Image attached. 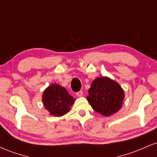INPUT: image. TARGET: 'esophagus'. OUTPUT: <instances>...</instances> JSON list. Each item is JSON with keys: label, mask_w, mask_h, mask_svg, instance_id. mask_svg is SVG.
<instances>
[{"label": "esophagus", "mask_w": 157, "mask_h": 157, "mask_svg": "<svg viewBox=\"0 0 157 157\" xmlns=\"http://www.w3.org/2000/svg\"><path fill=\"white\" fill-rule=\"evenodd\" d=\"M76 95L77 97H82V91H78V92L76 93Z\"/></svg>", "instance_id": "obj_1"}]
</instances>
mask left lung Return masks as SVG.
Here are the masks:
<instances>
[{
	"label": "left lung",
	"mask_w": 157,
	"mask_h": 157,
	"mask_svg": "<svg viewBox=\"0 0 157 157\" xmlns=\"http://www.w3.org/2000/svg\"><path fill=\"white\" fill-rule=\"evenodd\" d=\"M88 92L86 99L92 109L105 117L117 112L125 98L121 86L107 77L95 79Z\"/></svg>",
	"instance_id": "obj_1"
}]
</instances>
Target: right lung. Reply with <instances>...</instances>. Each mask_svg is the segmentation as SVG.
<instances>
[{
  "instance_id": "right-lung-1",
  "label": "right lung",
  "mask_w": 157,
  "mask_h": 157,
  "mask_svg": "<svg viewBox=\"0 0 157 157\" xmlns=\"http://www.w3.org/2000/svg\"><path fill=\"white\" fill-rule=\"evenodd\" d=\"M42 101L44 107L50 114L55 117H61L67 113L75 101L63 86L52 84L44 91Z\"/></svg>"
}]
</instances>
